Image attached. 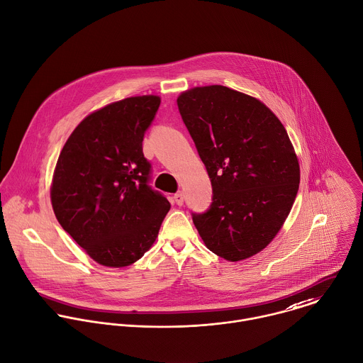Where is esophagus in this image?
<instances>
[{
  "label": "esophagus",
  "instance_id": "34e87169",
  "mask_svg": "<svg viewBox=\"0 0 363 363\" xmlns=\"http://www.w3.org/2000/svg\"><path fill=\"white\" fill-rule=\"evenodd\" d=\"M173 199H174V203H176L177 206H183V203H184V196H183L182 191H177V193L173 196Z\"/></svg>",
  "mask_w": 363,
  "mask_h": 363
}]
</instances>
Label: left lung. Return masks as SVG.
Returning a JSON list of instances; mask_svg holds the SVG:
<instances>
[{"instance_id":"left-lung-1","label":"left lung","mask_w":363,"mask_h":363,"mask_svg":"<svg viewBox=\"0 0 363 363\" xmlns=\"http://www.w3.org/2000/svg\"><path fill=\"white\" fill-rule=\"evenodd\" d=\"M177 106L213 186L208 210L191 214L200 237L227 260L253 256L276 237L298 191V160L283 123L224 86L191 89Z\"/></svg>"}]
</instances>
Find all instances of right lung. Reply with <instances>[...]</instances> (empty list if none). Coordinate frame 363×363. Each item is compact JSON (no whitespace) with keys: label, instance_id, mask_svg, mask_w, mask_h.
<instances>
[{"label":"right lung","instance_id":"right-lung-1","mask_svg":"<svg viewBox=\"0 0 363 363\" xmlns=\"http://www.w3.org/2000/svg\"><path fill=\"white\" fill-rule=\"evenodd\" d=\"M160 99L129 97L79 123L57 159L52 206L63 230L100 264L128 266L152 246L170 210L152 189L142 142Z\"/></svg>","mask_w":363,"mask_h":363}]
</instances>
